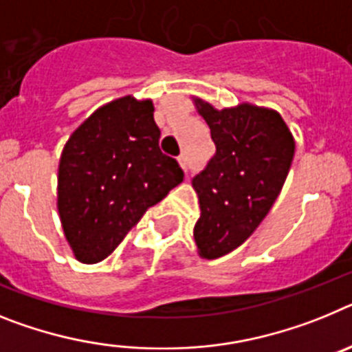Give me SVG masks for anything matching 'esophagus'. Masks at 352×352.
Listing matches in <instances>:
<instances>
[{
	"label": "esophagus",
	"instance_id": "34e87169",
	"mask_svg": "<svg viewBox=\"0 0 352 352\" xmlns=\"http://www.w3.org/2000/svg\"><path fill=\"white\" fill-rule=\"evenodd\" d=\"M177 161H179V164H180V168H182V170H188V157H186L184 154L182 155H179V159H177Z\"/></svg>",
	"mask_w": 352,
	"mask_h": 352
}]
</instances>
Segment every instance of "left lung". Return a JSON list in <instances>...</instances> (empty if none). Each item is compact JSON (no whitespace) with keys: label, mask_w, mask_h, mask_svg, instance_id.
Segmentation results:
<instances>
[{"label":"left lung","mask_w":352,"mask_h":352,"mask_svg":"<svg viewBox=\"0 0 352 352\" xmlns=\"http://www.w3.org/2000/svg\"><path fill=\"white\" fill-rule=\"evenodd\" d=\"M193 102L216 145L206 170L193 179L200 204L193 237L201 258H219L239 248L267 216L296 142L274 109L250 102L216 109L200 97Z\"/></svg>","instance_id":"1"}]
</instances>
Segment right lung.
<instances>
[{
	"label": "right lung",
	"instance_id": "obj_1",
	"mask_svg": "<svg viewBox=\"0 0 352 352\" xmlns=\"http://www.w3.org/2000/svg\"><path fill=\"white\" fill-rule=\"evenodd\" d=\"M151 99L104 104L70 134L58 164V214L74 256L104 261L184 173L159 148Z\"/></svg>",
	"mask_w": 352,
	"mask_h": 352
}]
</instances>
